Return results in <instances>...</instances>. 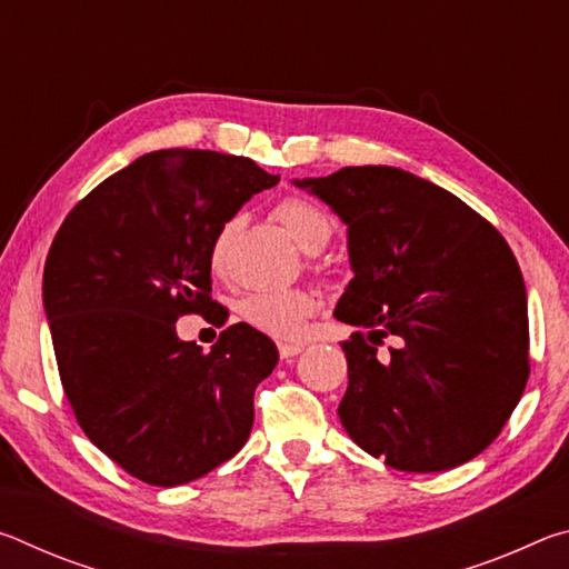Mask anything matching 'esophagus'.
Instances as JSON below:
<instances>
[{
  "mask_svg": "<svg viewBox=\"0 0 569 569\" xmlns=\"http://www.w3.org/2000/svg\"><path fill=\"white\" fill-rule=\"evenodd\" d=\"M303 351V343H288V341H281L278 343V353H281V359H293V356H298Z\"/></svg>",
  "mask_w": 569,
  "mask_h": 569,
  "instance_id": "obj_1",
  "label": "esophagus"
}]
</instances>
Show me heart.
Segmentation results:
<instances>
[{"label": "heart", "mask_w": 569, "mask_h": 569, "mask_svg": "<svg viewBox=\"0 0 569 569\" xmlns=\"http://www.w3.org/2000/svg\"><path fill=\"white\" fill-rule=\"evenodd\" d=\"M276 218L306 253L321 250L331 238V220L323 210L301 196H286L278 200ZM238 230V218H228L216 230L208 246V266L213 273H220L228 261L230 240ZM316 298L303 288H288V291H253L240 298L236 311L250 329L288 339L301 331L303 321L313 313Z\"/></svg>", "instance_id": "1"}]
</instances>
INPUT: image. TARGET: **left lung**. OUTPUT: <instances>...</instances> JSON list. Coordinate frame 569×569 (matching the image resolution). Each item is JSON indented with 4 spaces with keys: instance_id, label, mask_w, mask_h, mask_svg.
<instances>
[{
    "instance_id": "obj_1",
    "label": "left lung",
    "mask_w": 569,
    "mask_h": 569,
    "mask_svg": "<svg viewBox=\"0 0 569 569\" xmlns=\"http://www.w3.org/2000/svg\"><path fill=\"white\" fill-rule=\"evenodd\" d=\"M349 226L353 278L333 316L343 429L401 471H445L485 451L529 377L527 291L499 230L435 182L389 166L296 180ZM391 335L387 355L378 346Z\"/></svg>"
}]
</instances>
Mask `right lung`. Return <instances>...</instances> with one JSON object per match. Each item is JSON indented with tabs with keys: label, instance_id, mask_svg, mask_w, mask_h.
Masks as SVG:
<instances>
[{
	"label": "right lung",
	"instance_id": "add662e5",
	"mask_svg": "<svg viewBox=\"0 0 569 569\" xmlns=\"http://www.w3.org/2000/svg\"><path fill=\"white\" fill-rule=\"evenodd\" d=\"M276 182L248 158L148 152L88 192L52 240L42 298L64 397L92 445L146 485L203 477L250 435L276 343L233 323L203 353L176 321L226 323L210 238Z\"/></svg>",
	"mask_w": 569,
	"mask_h": 569
}]
</instances>
